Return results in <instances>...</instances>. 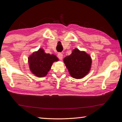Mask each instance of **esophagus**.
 Masks as SVG:
<instances>
[{
  "label": "esophagus",
  "mask_w": 122,
  "mask_h": 122,
  "mask_svg": "<svg viewBox=\"0 0 122 122\" xmlns=\"http://www.w3.org/2000/svg\"><path fill=\"white\" fill-rule=\"evenodd\" d=\"M57 57H58V58L60 60H61L63 58V54L61 53H59L58 54H57Z\"/></svg>",
  "instance_id": "esophagus-1"
}]
</instances>
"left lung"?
<instances>
[{
  "label": "left lung",
  "instance_id": "1",
  "mask_svg": "<svg viewBox=\"0 0 122 122\" xmlns=\"http://www.w3.org/2000/svg\"><path fill=\"white\" fill-rule=\"evenodd\" d=\"M63 62L72 77L80 79L89 72L92 66L90 56L85 51L75 48L69 56L65 57Z\"/></svg>",
  "mask_w": 122,
  "mask_h": 122
}]
</instances>
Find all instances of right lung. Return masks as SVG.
Instances as JSON below:
<instances>
[{
	"instance_id": "add662e5",
	"label": "right lung",
	"mask_w": 122,
	"mask_h": 122,
	"mask_svg": "<svg viewBox=\"0 0 122 122\" xmlns=\"http://www.w3.org/2000/svg\"><path fill=\"white\" fill-rule=\"evenodd\" d=\"M58 60V58L55 55L47 54L42 48L35 51L28 57L30 71L39 77L46 76L53 63Z\"/></svg>"
}]
</instances>
